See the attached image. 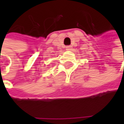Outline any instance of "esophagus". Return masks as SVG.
<instances>
[{
  "mask_svg": "<svg viewBox=\"0 0 124 124\" xmlns=\"http://www.w3.org/2000/svg\"><path fill=\"white\" fill-rule=\"evenodd\" d=\"M66 50H68V51H70V50H72V47L71 46V45H68V46H66Z\"/></svg>",
  "mask_w": 124,
  "mask_h": 124,
  "instance_id": "obj_1",
  "label": "esophagus"
}]
</instances>
